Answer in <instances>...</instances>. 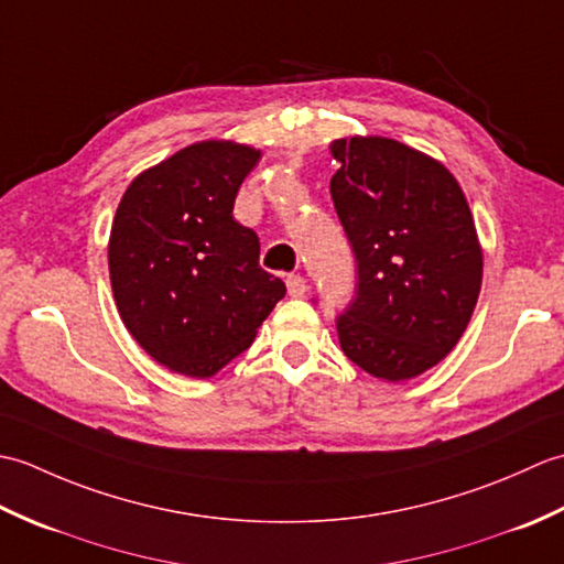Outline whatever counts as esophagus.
<instances>
[{
  "label": "esophagus",
  "mask_w": 564,
  "mask_h": 564,
  "mask_svg": "<svg viewBox=\"0 0 564 564\" xmlns=\"http://www.w3.org/2000/svg\"><path fill=\"white\" fill-rule=\"evenodd\" d=\"M285 285H289L291 297H303L307 291V281L303 279V275H289V279H285Z\"/></svg>",
  "instance_id": "esophagus-1"
}]
</instances>
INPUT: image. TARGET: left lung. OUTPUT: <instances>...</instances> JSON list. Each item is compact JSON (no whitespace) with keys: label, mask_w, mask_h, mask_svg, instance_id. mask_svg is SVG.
Wrapping results in <instances>:
<instances>
[{"label":"left lung","mask_w":564,"mask_h":564,"mask_svg":"<svg viewBox=\"0 0 564 564\" xmlns=\"http://www.w3.org/2000/svg\"><path fill=\"white\" fill-rule=\"evenodd\" d=\"M332 200L356 254L339 344L373 378L400 382L448 356L473 317L482 247L470 206L438 160L380 135L329 145Z\"/></svg>","instance_id":"1"}]
</instances>
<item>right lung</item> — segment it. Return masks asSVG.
Instances as JSON below:
<instances>
[{"label": "right lung", "instance_id": "obj_1", "mask_svg": "<svg viewBox=\"0 0 564 564\" xmlns=\"http://www.w3.org/2000/svg\"><path fill=\"white\" fill-rule=\"evenodd\" d=\"M259 150L203 140L138 174L118 203L109 273L118 315L154 361L210 378L249 349L285 283L232 218Z\"/></svg>", "mask_w": 564, "mask_h": 564}]
</instances>
